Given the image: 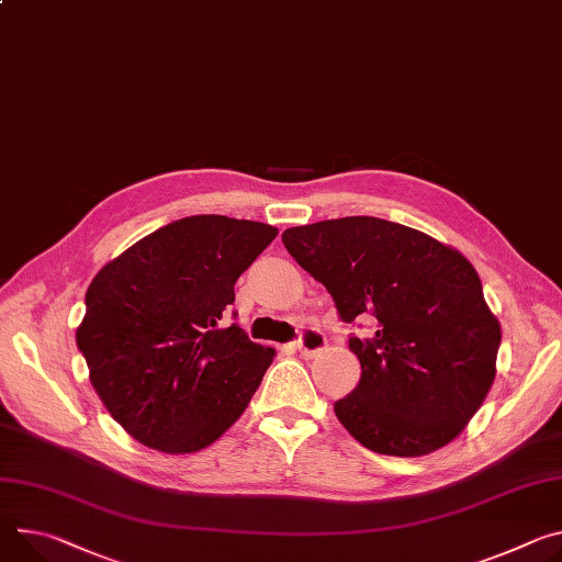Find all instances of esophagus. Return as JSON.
Masks as SVG:
<instances>
[{
  "label": "esophagus",
  "mask_w": 562,
  "mask_h": 562,
  "mask_svg": "<svg viewBox=\"0 0 562 562\" xmlns=\"http://www.w3.org/2000/svg\"><path fill=\"white\" fill-rule=\"evenodd\" d=\"M325 345H327L325 334H323L321 329H316V327L302 329L300 336H297V340H295V349H297L300 353H304V356L318 353L321 349H325Z\"/></svg>",
  "instance_id": "34e87169"
}]
</instances>
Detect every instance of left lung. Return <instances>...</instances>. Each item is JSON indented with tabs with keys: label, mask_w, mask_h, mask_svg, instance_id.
Masks as SVG:
<instances>
[{
	"label": "left lung",
	"mask_w": 562,
	"mask_h": 562,
	"mask_svg": "<svg viewBox=\"0 0 562 562\" xmlns=\"http://www.w3.org/2000/svg\"><path fill=\"white\" fill-rule=\"evenodd\" d=\"M291 258L334 297L361 381L334 403L349 435L379 454L419 457L452 441L495 379L499 323L477 271L426 233L379 217H342L282 233Z\"/></svg>",
	"instance_id": "obj_1"
}]
</instances>
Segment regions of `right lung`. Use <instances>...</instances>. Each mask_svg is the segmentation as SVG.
<instances>
[{
    "mask_svg": "<svg viewBox=\"0 0 562 562\" xmlns=\"http://www.w3.org/2000/svg\"><path fill=\"white\" fill-rule=\"evenodd\" d=\"M278 228L192 215L145 235L98 271L76 342L110 415L172 454L220 439L246 411L273 349L233 323L237 278Z\"/></svg>",
    "mask_w": 562,
    "mask_h": 562,
    "instance_id": "add662e5",
    "label": "right lung"
}]
</instances>
